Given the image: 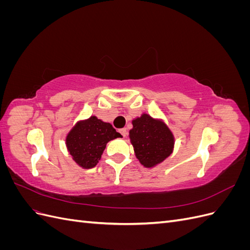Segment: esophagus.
Listing matches in <instances>:
<instances>
[{"mask_svg":"<svg viewBox=\"0 0 250 250\" xmlns=\"http://www.w3.org/2000/svg\"><path fill=\"white\" fill-rule=\"evenodd\" d=\"M120 133H121V134H122V135H123V137L125 138V137H126V135H127V129H126V128H122V129H120Z\"/></svg>","mask_w":250,"mask_h":250,"instance_id":"esophagus-1","label":"esophagus"}]
</instances>
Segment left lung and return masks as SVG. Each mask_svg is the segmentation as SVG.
Listing matches in <instances>:
<instances>
[{
	"mask_svg": "<svg viewBox=\"0 0 250 250\" xmlns=\"http://www.w3.org/2000/svg\"><path fill=\"white\" fill-rule=\"evenodd\" d=\"M133 128L129 131L130 141L135 156L145 167L165 161L171 153L174 138L169 128L162 121H157L148 115H143L132 121Z\"/></svg>",
	"mask_w": 250,
	"mask_h": 250,
	"instance_id": "left-lung-1",
	"label": "left lung"
}]
</instances>
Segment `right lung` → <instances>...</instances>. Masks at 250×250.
Returning a JSON list of instances; mask_svg holds the SVG:
<instances>
[{"mask_svg": "<svg viewBox=\"0 0 250 250\" xmlns=\"http://www.w3.org/2000/svg\"><path fill=\"white\" fill-rule=\"evenodd\" d=\"M121 134L111 124L90 117L74 126L66 137V147L73 160L84 169L95 167L106 144Z\"/></svg>", "mask_w": 250, "mask_h": 250, "instance_id": "1", "label": "right lung"}]
</instances>
